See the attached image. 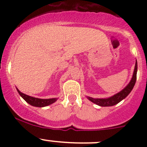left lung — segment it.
<instances>
[{"label": "left lung", "instance_id": "obj_1", "mask_svg": "<svg viewBox=\"0 0 147 147\" xmlns=\"http://www.w3.org/2000/svg\"><path fill=\"white\" fill-rule=\"evenodd\" d=\"M137 62L136 60L135 67H134V72H133L132 78H131V80L129 82V84L123 89L121 91L119 92L117 94H114L113 96L108 98H92L90 97H87L90 101H91L93 103L96 104V105H99L101 107H111L114 106V105H117L121 102V100H124V98L128 96V94L131 92L132 90L133 87H134V84L136 83L137 80Z\"/></svg>", "mask_w": 147, "mask_h": 147}]
</instances>
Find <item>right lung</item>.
I'll return each instance as SVG.
<instances>
[{
	"mask_svg": "<svg viewBox=\"0 0 147 147\" xmlns=\"http://www.w3.org/2000/svg\"><path fill=\"white\" fill-rule=\"evenodd\" d=\"M17 91L19 93L21 97H23V100L25 101L28 102L29 105H32L34 107H43L48 106V105H51V104L54 103L55 102H56L57 100V98H51V99H39L36 98V97H30V96H28L27 94H23V92L20 91L18 88Z\"/></svg>",
	"mask_w": 147,
	"mask_h": 147,
	"instance_id": "right-lung-1",
	"label": "right lung"
}]
</instances>
